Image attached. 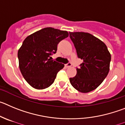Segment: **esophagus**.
Here are the masks:
<instances>
[{"label":"esophagus","mask_w":125,"mask_h":125,"mask_svg":"<svg viewBox=\"0 0 125 125\" xmlns=\"http://www.w3.org/2000/svg\"><path fill=\"white\" fill-rule=\"evenodd\" d=\"M65 66V67H66V68H69V67H72V63H71L70 62H68V63L66 64Z\"/></svg>","instance_id":"esophagus-1"}]
</instances>
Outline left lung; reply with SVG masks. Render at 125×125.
Masks as SVG:
<instances>
[{"label":"left lung","instance_id":"8db88e82","mask_svg":"<svg viewBox=\"0 0 125 125\" xmlns=\"http://www.w3.org/2000/svg\"><path fill=\"white\" fill-rule=\"evenodd\" d=\"M77 56L83 60L76 75L70 82L76 90L88 93L94 90L106 78L110 70L111 55L102 40L89 33L69 32Z\"/></svg>","mask_w":125,"mask_h":125}]
</instances>
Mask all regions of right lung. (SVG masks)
I'll return each mask as SVG.
<instances>
[{
    "mask_svg": "<svg viewBox=\"0 0 125 125\" xmlns=\"http://www.w3.org/2000/svg\"><path fill=\"white\" fill-rule=\"evenodd\" d=\"M68 37L67 31L47 27L30 35L18 51L19 68L28 83L37 90L49 87L64 64L52 60L57 45Z\"/></svg>",
    "mask_w": 125,
    "mask_h": 125,
    "instance_id": "1",
    "label": "right lung"
}]
</instances>
